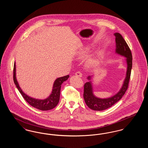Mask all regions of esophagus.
Segmentation results:
<instances>
[{
  "mask_svg": "<svg viewBox=\"0 0 148 148\" xmlns=\"http://www.w3.org/2000/svg\"><path fill=\"white\" fill-rule=\"evenodd\" d=\"M75 75H77L78 77H82V73L80 71H79L76 72Z\"/></svg>",
  "mask_w": 148,
  "mask_h": 148,
  "instance_id": "34e87169",
  "label": "esophagus"
}]
</instances>
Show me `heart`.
Wrapping results in <instances>:
<instances>
[{"label": "heart", "instance_id": "heart-1", "mask_svg": "<svg viewBox=\"0 0 148 148\" xmlns=\"http://www.w3.org/2000/svg\"><path fill=\"white\" fill-rule=\"evenodd\" d=\"M98 59H91L89 61V63L91 66H95V65H97L98 64Z\"/></svg>", "mask_w": 148, "mask_h": 148}]
</instances>
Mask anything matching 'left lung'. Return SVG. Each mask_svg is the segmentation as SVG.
Wrapping results in <instances>:
<instances>
[{"mask_svg": "<svg viewBox=\"0 0 148 148\" xmlns=\"http://www.w3.org/2000/svg\"><path fill=\"white\" fill-rule=\"evenodd\" d=\"M114 35L115 36L116 47V52L120 55L127 58V76L124 82L123 85L119 92L114 96L109 98L100 99L95 97L92 94L91 82H87L85 84L83 94L85 102L89 108L94 110L101 111L110 108L112 106L119 101L125 93L129 86V83L132 68L133 58L132 51L127 44V42L120 34L115 33L114 34ZM88 79H90V77H88Z\"/></svg>", "mask_w": 148, "mask_h": 148, "instance_id": "8db88e82", "label": "left lung"}]
</instances>
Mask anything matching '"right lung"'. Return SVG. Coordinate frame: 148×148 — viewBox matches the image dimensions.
Listing matches in <instances>:
<instances>
[{
  "mask_svg": "<svg viewBox=\"0 0 148 148\" xmlns=\"http://www.w3.org/2000/svg\"><path fill=\"white\" fill-rule=\"evenodd\" d=\"M69 77V75H66L63 77H59L55 81L53 90L51 95L46 99L44 100H39L36 99L32 98L27 95L24 94L19 87V84L16 81L15 77V64L14 63V68H13V80L14 84L16 85L18 90L21 92L23 98L25 100V101L30 105L35 108L41 110H49L50 109L55 108L58 104L59 98H60V92L61 85L63 84L64 82L66 81Z\"/></svg>",
  "mask_w": 148,
  "mask_h": 148,
  "instance_id": "obj_1",
  "label": "right lung"
}]
</instances>
